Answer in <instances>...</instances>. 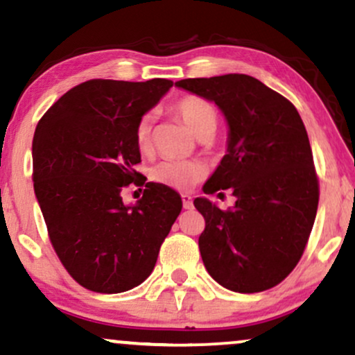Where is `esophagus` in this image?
<instances>
[{"label": "esophagus", "mask_w": 355, "mask_h": 355, "mask_svg": "<svg viewBox=\"0 0 355 355\" xmlns=\"http://www.w3.org/2000/svg\"><path fill=\"white\" fill-rule=\"evenodd\" d=\"M182 202H183V208L190 210L193 207V202H191V196L190 195H182Z\"/></svg>", "instance_id": "1"}]
</instances>
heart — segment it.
Instances as JSON below:
<instances>
[{"label":"heart","mask_w":355,"mask_h":355,"mask_svg":"<svg viewBox=\"0 0 355 355\" xmlns=\"http://www.w3.org/2000/svg\"><path fill=\"white\" fill-rule=\"evenodd\" d=\"M175 112L183 119L196 137L203 132L215 130L216 110L207 99L198 96H187L173 105ZM152 142V115L145 114L135 127V144L145 152ZM203 177V166L190 160H164L150 170L153 182L175 190H189Z\"/></svg>","instance_id":"1"}]
</instances>
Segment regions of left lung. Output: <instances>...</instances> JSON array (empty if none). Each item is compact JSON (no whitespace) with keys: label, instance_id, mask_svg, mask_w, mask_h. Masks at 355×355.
I'll use <instances>...</instances> for the list:
<instances>
[{"label":"left lung","instance_id":"obj_1","mask_svg":"<svg viewBox=\"0 0 355 355\" xmlns=\"http://www.w3.org/2000/svg\"><path fill=\"white\" fill-rule=\"evenodd\" d=\"M213 101L230 125L228 152L205 193L232 190L233 208L196 198L207 271L234 293L275 288L300 263L319 203V180L301 115L286 97L246 74L182 79ZM221 195V193H220Z\"/></svg>","mask_w":355,"mask_h":355}]
</instances>
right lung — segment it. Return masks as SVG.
Instances as JSON below:
<instances>
[{"mask_svg":"<svg viewBox=\"0 0 355 355\" xmlns=\"http://www.w3.org/2000/svg\"><path fill=\"white\" fill-rule=\"evenodd\" d=\"M172 85L168 79L85 80L37 122L34 193L55 254L89 291L115 294L144 283L180 215V195L160 183H146L134 207L120 196L132 181L145 182L134 170L135 127Z\"/></svg>","mask_w":355,"mask_h":355,"instance_id":"1","label":"right lung"}]
</instances>
